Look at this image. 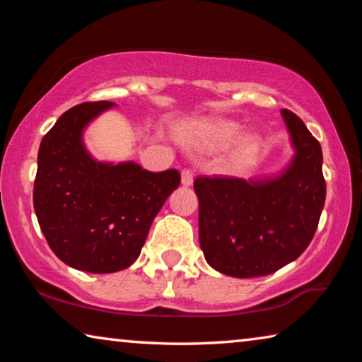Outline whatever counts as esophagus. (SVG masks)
Listing matches in <instances>:
<instances>
[{
  "mask_svg": "<svg viewBox=\"0 0 362 362\" xmlns=\"http://www.w3.org/2000/svg\"><path fill=\"white\" fill-rule=\"evenodd\" d=\"M192 183H193V173L189 169H183L182 170V185L189 187Z\"/></svg>",
  "mask_w": 362,
  "mask_h": 362,
  "instance_id": "1",
  "label": "esophagus"
}]
</instances>
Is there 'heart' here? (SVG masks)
<instances>
[{
	"label": "heart",
	"instance_id": "heart-1",
	"mask_svg": "<svg viewBox=\"0 0 362 362\" xmlns=\"http://www.w3.org/2000/svg\"><path fill=\"white\" fill-rule=\"evenodd\" d=\"M243 126L240 122L225 119V118H214L204 119L189 124L180 132V140L187 146H194V148H220L240 137ZM259 142V139L254 134H249L244 139V146L246 148H254Z\"/></svg>",
	"mask_w": 362,
	"mask_h": 362
}]
</instances>
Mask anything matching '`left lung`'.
<instances>
[{
  "label": "left lung",
  "mask_w": 362,
  "mask_h": 362,
  "mask_svg": "<svg viewBox=\"0 0 362 362\" xmlns=\"http://www.w3.org/2000/svg\"><path fill=\"white\" fill-rule=\"evenodd\" d=\"M296 151L263 179L199 177V244L206 262L233 278L267 276L308 247L326 201L322 150L303 121L281 110Z\"/></svg>",
  "instance_id": "obj_1"
}]
</instances>
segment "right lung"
I'll return each mask as SVG.
<instances>
[{"label":"right lung","instance_id":"obj_1","mask_svg":"<svg viewBox=\"0 0 362 362\" xmlns=\"http://www.w3.org/2000/svg\"><path fill=\"white\" fill-rule=\"evenodd\" d=\"M113 102L70 108L41 140L33 207L49 247L71 268L115 273L131 267L179 170L150 173L137 163H102L86 150L84 129Z\"/></svg>","mask_w":362,"mask_h":362}]
</instances>
